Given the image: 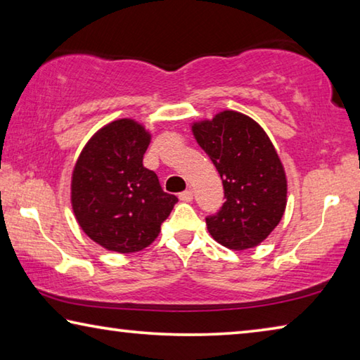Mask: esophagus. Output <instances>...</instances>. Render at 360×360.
Listing matches in <instances>:
<instances>
[{"label":"esophagus","mask_w":360,"mask_h":360,"mask_svg":"<svg viewBox=\"0 0 360 360\" xmlns=\"http://www.w3.org/2000/svg\"><path fill=\"white\" fill-rule=\"evenodd\" d=\"M179 200H181V202H186V203L192 202V200H193V192H192V188H187V191L181 192V193H179Z\"/></svg>","instance_id":"34e87169"}]
</instances>
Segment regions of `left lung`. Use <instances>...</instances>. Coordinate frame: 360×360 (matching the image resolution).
Returning <instances> with one entry per match:
<instances>
[{
  "mask_svg": "<svg viewBox=\"0 0 360 360\" xmlns=\"http://www.w3.org/2000/svg\"><path fill=\"white\" fill-rule=\"evenodd\" d=\"M191 129L221 174L227 198L206 219L210 235L235 251L259 246L288 205V178L271 139L254 119L231 109L192 122Z\"/></svg>",
  "mask_w": 360,
  "mask_h": 360,
  "instance_id": "1",
  "label": "left lung"
}]
</instances>
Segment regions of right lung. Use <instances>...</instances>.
<instances>
[{
    "instance_id": "right-lung-1",
    "label": "right lung",
    "mask_w": 360,
    "mask_h": 360,
    "mask_svg": "<svg viewBox=\"0 0 360 360\" xmlns=\"http://www.w3.org/2000/svg\"><path fill=\"white\" fill-rule=\"evenodd\" d=\"M150 138L135 119L112 120L85 143L72 168V212L84 233L106 251H143L178 202L143 165Z\"/></svg>"
}]
</instances>
